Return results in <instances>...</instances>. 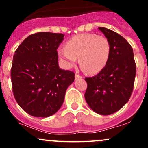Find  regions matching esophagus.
Returning a JSON list of instances; mask_svg holds the SVG:
<instances>
[{
  "label": "esophagus",
  "mask_w": 148,
  "mask_h": 148,
  "mask_svg": "<svg viewBox=\"0 0 148 148\" xmlns=\"http://www.w3.org/2000/svg\"><path fill=\"white\" fill-rule=\"evenodd\" d=\"M81 78H82V77L81 75H79V74H77V73H76V74H75L76 79H81Z\"/></svg>",
  "instance_id": "1"
}]
</instances>
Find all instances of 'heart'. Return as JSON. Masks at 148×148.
Instances as JSON below:
<instances>
[{"label": "heart", "instance_id": "1", "mask_svg": "<svg viewBox=\"0 0 148 148\" xmlns=\"http://www.w3.org/2000/svg\"><path fill=\"white\" fill-rule=\"evenodd\" d=\"M65 48L59 51V54L66 65L73 66L79 58L82 69L90 74H97L106 66L111 49L106 37L89 33L73 36Z\"/></svg>", "mask_w": 148, "mask_h": 148}]
</instances>
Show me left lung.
Listing matches in <instances>:
<instances>
[{"label": "left lung", "instance_id": "obj_1", "mask_svg": "<svg viewBox=\"0 0 148 148\" xmlns=\"http://www.w3.org/2000/svg\"><path fill=\"white\" fill-rule=\"evenodd\" d=\"M110 43V55L104 69L93 77H86L85 99L92 110L109 115L120 110L130 98L136 74L132 46L117 33L98 28Z\"/></svg>", "mask_w": 148, "mask_h": 148}]
</instances>
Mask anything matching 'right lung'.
I'll return each mask as SVG.
<instances>
[{
  "mask_svg": "<svg viewBox=\"0 0 148 148\" xmlns=\"http://www.w3.org/2000/svg\"><path fill=\"white\" fill-rule=\"evenodd\" d=\"M64 35L38 32L28 36L13 55L10 70L14 97L31 116L47 117L60 109L74 73L58 64L57 49Z\"/></svg>",
  "mask_w": 148,
  "mask_h": 148,
  "instance_id": "obj_1",
  "label": "right lung"
}]
</instances>
